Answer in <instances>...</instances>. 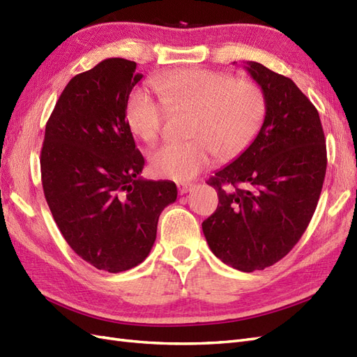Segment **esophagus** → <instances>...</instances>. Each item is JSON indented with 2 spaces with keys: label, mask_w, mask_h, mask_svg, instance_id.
<instances>
[{
  "label": "esophagus",
  "mask_w": 357,
  "mask_h": 357,
  "mask_svg": "<svg viewBox=\"0 0 357 357\" xmlns=\"http://www.w3.org/2000/svg\"><path fill=\"white\" fill-rule=\"evenodd\" d=\"M177 188H178V192L181 193V195H185V193H188L193 188V185L192 183H178Z\"/></svg>",
  "instance_id": "esophagus-1"
}]
</instances>
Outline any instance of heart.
I'll list each match as a JSON object with an SVG mask.
<instances>
[{
  "label": "heart",
  "instance_id": "1",
  "mask_svg": "<svg viewBox=\"0 0 357 357\" xmlns=\"http://www.w3.org/2000/svg\"><path fill=\"white\" fill-rule=\"evenodd\" d=\"M159 96L144 88L129 93L125 121L131 132L155 143L169 112L192 113L186 143H168L150 156L156 176L186 181L207 169L215 156L234 159L250 147L264 125L266 96L257 83L225 71L185 68L153 79Z\"/></svg>",
  "mask_w": 357,
  "mask_h": 357
}]
</instances>
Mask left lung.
Returning <instances> with one entry per match:
<instances>
[{
  "label": "left lung",
  "instance_id": "left-lung-1",
  "mask_svg": "<svg viewBox=\"0 0 357 357\" xmlns=\"http://www.w3.org/2000/svg\"><path fill=\"white\" fill-rule=\"evenodd\" d=\"M244 68L265 92L266 116L250 147L208 180L219 205L202 232L222 262L253 273L283 259L305 232L328 158L319 112L298 86L259 62Z\"/></svg>",
  "mask_w": 357,
  "mask_h": 357
}]
</instances>
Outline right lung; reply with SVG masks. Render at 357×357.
I'll return each mask as SVG.
<instances>
[{
  "mask_svg": "<svg viewBox=\"0 0 357 357\" xmlns=\"http://www.w3.org/2000/svg\"><path fill=\"white\" fill-rule=\"evenodd\" d=\"M137 63L109 58L74 75L46 123L41 183L63 238L83 261L107 273L142 264L159 215L177 199L168 180L139 177L144 158L125 121L143 79Z\"/></svg>",
  "mask_w": 357,
  "mask_h": 357,
  "instance_id": "obj_1",
  "label": "right lung"
}]
</instances>
